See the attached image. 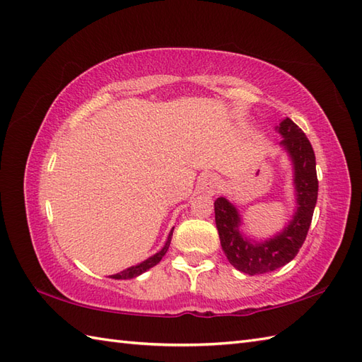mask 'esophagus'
Listing matches in <instances>:
<instances>
[{
	"label": "esophagus",
	"instance_id": "34e87169",
	"mask_svg": "<svg viewBox=\"0 0 362 362\" xmlns=\"http://www.w3.org/2000/svg\"><path fill=\"white\" fill-rule=\"evenodd\" d=\"M199 187L206 194H213L216 193V189L219 188V180L218 177L214 174H205L201 177V180H199Z\"/></svg>",
	"mask_w": 362,
	"mask_h": 362
}]
</instances>
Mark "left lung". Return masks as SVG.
Returning a JSON list of instances; mask_svg holds the SVG:
<instances>
[{
	"mask_svg": "<svg viewBox=\"0 0 362 362\" xmlns=\"http://www.w3.org/2000/svg\"><path fill=\"white\" fill-rule=\"evenodd\" d=\"M275 129L283 136L280 146L292 165L296 209L288 226L272 238L255 241L243 232V216L233 202L224 196L214 201V221L222 250L230 264L249 275L272 272L294 259L308 235L317 202L316 156L310 140L291 118L281 119Z\"/></svg>",
	"mask_w": 362,
	"mask_h": 362,
	"instance_id": "1",
	"label": "left lung"
}]
</instances>
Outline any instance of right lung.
I'll return each mask as SVG.
<instances>
[{
    "mask_svg": "<svg viewBox=\"0 0 362 362\" xmlns=\"http://www.w3.org/2000/svg\"><path fill=\"white\" fill-rule=\"evenodd\" d=\"M173 230H174V228H173ZM173 230H171V232H169V235H168V240H166V243H165V245H163V249L158 250V252L156 253V255H152V257H149L148 259L141 261L140 264H135V266H130V267L124 269V271H122V272H118V274H115V275H110V279H115V280H129V279H135V276L141 275L143 272L149 271L151 267H153L156 264H158L160 261H161V258L165 257V253L168 252V249H169V244H171Z\"/></svg>",
    "mask_w": 362,
    "mask_h": 362,
    "instance_id": "right-lung-1",
    "label": "right lung"
}]
</instances>
